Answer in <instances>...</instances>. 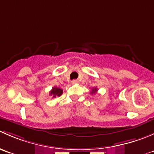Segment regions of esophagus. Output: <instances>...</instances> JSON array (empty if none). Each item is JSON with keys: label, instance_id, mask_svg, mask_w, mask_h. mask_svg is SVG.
Wrapping results in <instances>:
<instances>
[{"label": "esophagus", "instance_id": "1", "mask_svg": "<svg viewBox=\"0 0 154 154\" xmlns=\"http://www.w3.org/2000/svg\"><path fill=\"white\" fill-rule=\"evenodd\" d=\"M71 83H72V84H77V83H78V80H73L72 81H71Z\"/></svg>", "mask_w": 154, "mask_h": 154}]
</instances>
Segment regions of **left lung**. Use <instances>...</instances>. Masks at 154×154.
<instances>
[{"instance_id":"left-lung-1","label":"left lung","mask_w":154,"mask_h":154,"mask_svg":"<svg viewBox=\"0 0 154 154\" xmlns=\"http://www.w3.org/2000/svg\"><path fill=\"white\" fill-rule=\"evenodd\" d=\"M97 88H93L92 90H91V94H95V93L97 92Z\"/></svg>"}]
</instances>
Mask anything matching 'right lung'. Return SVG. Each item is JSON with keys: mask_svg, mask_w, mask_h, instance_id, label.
I'll return each instance as SVG.
<instances>
[{"mask_svg": "<svg viewBox=\"0 0 154 154\" xmlns=\"http://www.w3.org/2000/svg\"><path fill=\"white\" fill-rule=\"evenodd\" d=\"M63 94V89H61L60 88L58 87H54L52 88L51 91H50V94L52 96V97H60Z\"/></svg>", "mask_w": 154, "mask_h": 154, "instance_id": "1", "label": "right lung"}]
</instances>
